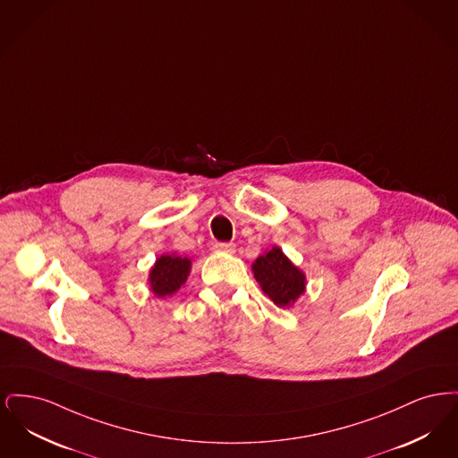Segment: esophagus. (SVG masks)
I'll list each match as a JSON object with an SVG mask.
<instances>
[{"instance_id":"obj_1","label":"esophagus","mask_w":458,"mask_h":458,"mask_svg":"<svg viewBox=\"0 0 458 458\" xmlns=\"http://www.w3.org/2000/svg\"><path fill=\"white\" fill-rule=\"evenodd\" d=\"M215 249H216L218 252L233 254V252H235V243H232V242H216V243H215Z\"/></svg>"}]
</instances>
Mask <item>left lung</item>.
<instances>
[{"mask_svg": "<svg viewBox=\"0 0 458 458\" xmlns=\"http://www.w3.org/2000/svg\"><path fill=\"white\" fill-rule=\"evenodd\" d=\"M252 271L262 292L278 307L293 304L305 292L304 273L284 256L280 247H273L259 256L252 264Z\"/></svg>", "mask_w": 458, "mask_h": 458, "instance_id": "8db88e82", "label": "left lung"}]
</instances>
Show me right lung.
<instances>
[{
	"label": "right lung",
	"instance_id": "add662e5",
	"mask_svg": "<svg viewBox=\"0 0 458 458\" xmlns=\"http://www.w3.org/2000/svg\"><path fill=\"white\" fill-rule=\"evenodd\" d=\"M192 262L189 258H182L174 254V256L163 254L161 258H157L149 273V284L154 295L159 299L172 297L174 292H178L180 286L187 282Z\"/></svg>",
	"mask_w": 458,
	"mask_h": 458
}]
</instances>
